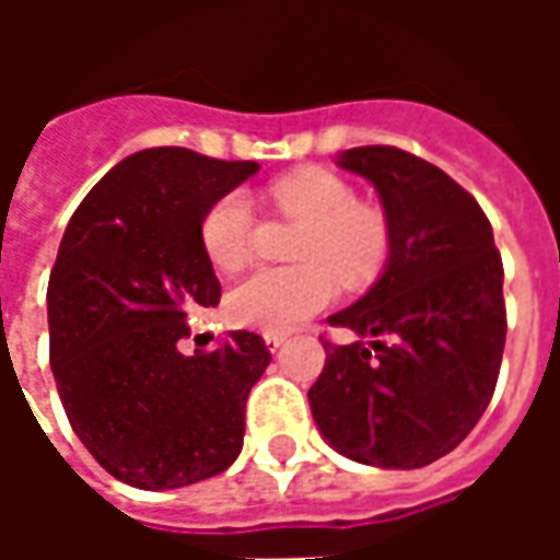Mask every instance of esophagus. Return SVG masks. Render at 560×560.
Instances as JSON below:
<instances>
[{
    "label": "esophagus",
    "instance_id": "obj_1",
    "mask_svg": "<svg viewBox=\"0 0 560 560\" xmlns=\"http://www.w3.org/2000/svg\"><path fill=\"white\" fill-rule=\"evenodd\" d=\"M264 341H267L269 351H279L281 345H284V336H276V332H267V336H264Z\"/></svg>",
    "mask_w": 560,
    "mask_h": 560
}]
</instances>
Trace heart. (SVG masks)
I'll list each match as a JSON object with an SVG mask.
<instances>
[{
    "instance_id": "b5f03b06",
    "label": "heart",
    "mask_w": 560,
    "mask_h": 560,
    "mask_svg": "<svg viewBox=\"0 0 560 560\" xmlns=\"http://www.w3.org/2000/svg\"><path fill=\"white\" fill-rule=\"evenodd\" d=\"M281 215L303 221L293 245L296 267H264L240 281L228 296L233 324L284 336L305 317L327 308L336 279L365 288L389 257V221L372 203L357 200L353 185L327 167H300L269 185ZM255 209L243 191L212 200L200 219L203 255L219 272H236L252 255Z\"/></svg>"
}]
</instances>
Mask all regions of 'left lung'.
Returning <instances> with one entry per match:
<instances>
[{"label": "left lung", "instance_id": "1", "mask_svg": "<svg viewBox=\"0 0 560 560\" xmlns=\"http://www.w3.org/2000/svg\"><path fill=\"white\" fill-rule=\"evenodd\" d=\"M339 167L377 188L389 257L363 300L329 315L360 339L324 341L312 417L341 456L422 468L462 444L492 401L506 339L501 255L480 203L429 161L357 147Z\"/></svg>", "mask_w": 560, "mask_h": 560}]
</instances>
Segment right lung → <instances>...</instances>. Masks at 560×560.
I'll list each match as a JSON object with an SVG mask.
<instances>
[{
    "label": "right lung",
    "instance_id": "obj_1",
    "mask_svg": "<svg viewBox=\"0 0 560 560\" xmlns=\"http://www.w3.org/2000/svg\"><path fill=\"white\" fill-rule=\"evenodd\" d=\"M257 167L183 147L135 152L83 197L59 243L47 284L56 389L95 462L135 489L207 480L243 450L267 345L236 329L219 351L185 357L179 341L188 317L221 300L200 219Z\"/></svg>",
    "mask_w": 560,
    "mask_h": 560
}]
</instances>
